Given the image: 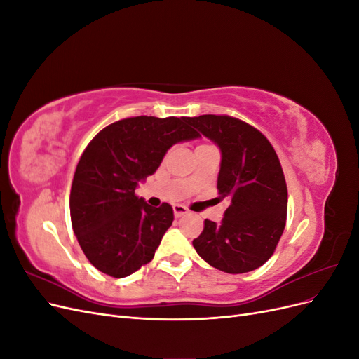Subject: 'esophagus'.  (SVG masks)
<instances>
[{
  "label": "esophagus",
  "mask_w": 359,
  "mask_h": 359,
  "mask_svg": "<svg viewBox=\"0 0 359 359\" xmlns=\"http://www.w3.org/2000/svg\"><path fill=\"white\" fill-rule=\"evenodd\" d=\"M173 214H175V217H182L189 214V208L184 205H173Z\"/></svg>",
  "instance_id": "obj_1"
}]
</instances>
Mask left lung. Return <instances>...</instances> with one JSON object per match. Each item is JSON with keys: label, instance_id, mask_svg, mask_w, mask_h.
Returning a JSON list of instances; mask_svg holds the SVG:
<instances>
[{"label": "left lung", "instance_id": "obj_1", "mask_svg": "<svg viewBox=\"0 0 359 359\" xmlns=\"http://www.w3.org/2000/svg\"><path fill=\"white\" fill-rule=\"evenodd\" d=\"M189 124L222 149L217 180L229 199L220 223L206 219L193 247L211 266L250 273L274 255L287 217V186L276 149L259 130L229 115H201Z\"/></svg>", "mask_w": 359, "mask_h": 359}]
</instances>
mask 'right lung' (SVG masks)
Masks as SVG:
<instances>
[{
    "label": "right lung",
    "instance_id": "right-lung-1",
    "mask_svg": "<svg viewBox=\"0 0 359 359\" xmlns=\"http://www.w3.org/2000/svg\"><path fill=\"white\" fill-rule=\"evenodd\" d=\"M187 116H130L97 133L82 153L70 190V217L78 243L102 273L123 278L151 262L173 210L136 196L140 180L158 169L166 151L198 137Z\"/></svg>",
    "mask_w": 359,
    "mask_h": 359
}]
</instances>
